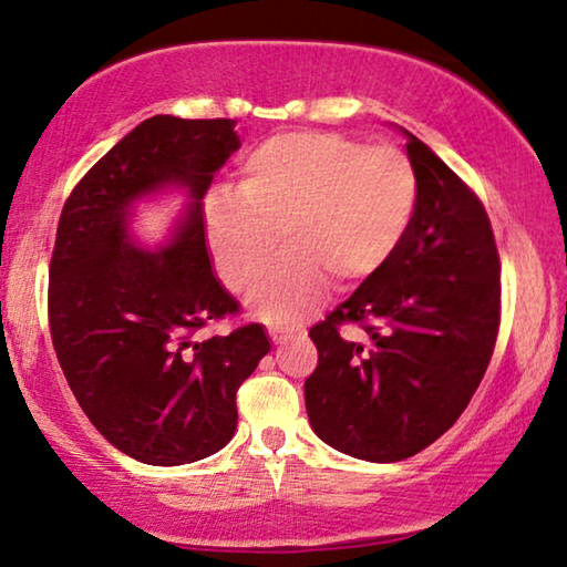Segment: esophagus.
Masks as SVG:
<instances>
[{"instance_id":"1","label":"esophagus","mask_w":567,"mask_h":567,"mask_svg":"<svg viewBox=\"0 0 567 567\" xmlns=\"http://www.w3.org/2000/svg\"><path fill=\"white\" fill-rule=\"evenodd\" d=\"M268 334H271V339L276 344H284V342H289V339L293 337V329H289V327H268Z\"/></svg>"}]
</instances>
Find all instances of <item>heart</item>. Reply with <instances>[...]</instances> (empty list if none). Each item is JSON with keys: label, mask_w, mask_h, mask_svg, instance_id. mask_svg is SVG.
Masks as SVG:
<instances>
[{"label": "heart", "mask_w": 567, "mask_h": 567, "mask_svg": "<svg viewBox=\"0 0 567 567\" xmlns=\"http://www.w3.org/2000/svg\"><path fill=\"white\" fill-rule=\"evenodd\" d=\"M417 179L403 152L324 132H289L256 146L233 195L207 199V250L230 291L248 289L278 248L286 256L248 293L254 317L291 321L329 284L360 281L393 258L411 228Z\"/></svg>", "instance_id": "obj_1"}]
</instances>
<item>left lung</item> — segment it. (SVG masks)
I'll list each match as a JSON object with an SVG mask.
<instances>
[{
  "label": "left lung",
  "instance_id": "obj_1",
  "mask_svg": "<svg viewBox=\"0 0 567 567\" xmlns=\"http://www.w3.org/2000/svg\"><path fill=\"white\" fill-rule=\"evenodd\" d=\"M417 179L408 235L309 337L313 433L347 456L393 464L441 439L482 382L499 332V256L482 203L431 146L400 128ZM357 320L368 343L336 327Z\"/></svg>",
  "mask_w": 567,
  "mask_h": 567
}]
</instances>
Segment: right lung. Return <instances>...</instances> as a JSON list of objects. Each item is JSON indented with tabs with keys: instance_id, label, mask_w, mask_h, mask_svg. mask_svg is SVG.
I'll list each match as a JSON object with an SVG mask.
<instances>
[{
	"instance_id": "right-lung-1",
	"label": "right lung",
	"mask_w": 567,
	"mask_h": 567,
	"mask_svg": "<svg viewBox=\"0 0 567 567\" xmlns=\"http://www.w3.org/2000/svg\"><path fill=\"white\" fill-rule=\"evenodd\" d=\"M240 150L230 118L152 116L78 182L50 264V332L83 413L126 456L179 466L228 446L235 393L271 350L260 324L197 342L238 309L215 276L203 197ZM183 197L154 249L137 207Z\"/></svg>"
}]
</instances>
